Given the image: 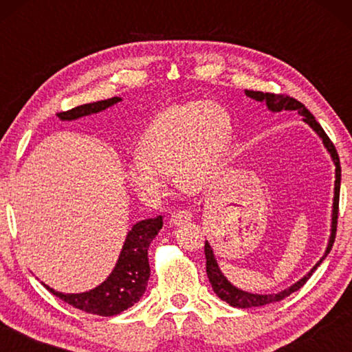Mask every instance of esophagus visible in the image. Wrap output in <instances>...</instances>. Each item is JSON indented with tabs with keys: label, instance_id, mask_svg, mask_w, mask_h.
Returning a JSON list of instances; mask_svg holds the SVG:
<instances>
[{
	"label": "esophagus",
	"instance_id": "34e87169",
	"mask_svg": "<svg viewBox=\"0 0 352 352\" xmlns=\"http://www.w3.org/2000/svg\"><path fill=\"white\" fill-rule=\"evenodd\" d=\"M190 212L189 211H186V210H175L174 212L170 214V223L172 225H183V223H186V222H189L190 220Z\"/></svg>",
	"mask_w": 352,
	"mask_h": 352
}]
</instances>
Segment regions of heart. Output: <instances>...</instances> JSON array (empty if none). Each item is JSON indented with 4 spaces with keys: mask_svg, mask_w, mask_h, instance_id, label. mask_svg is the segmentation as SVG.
I'll list each match as a JSON object with an SVG mask.
<instances>
[{
    "mask_svg": "<svg viewBox=\"0 0 352 352\" xmlns=\"http://www.w3.org/2000/svg\"><path fill=\"white\" fill-rule=\"evenodd\" d=\"M231 140V118L214 102L166 107L144 130L138 155L126 164V178L142 199L157 201L169 190L175 172L178 186L200 192L222 164Z\"/></svg>",
    "mask_w": 352,
    "mask_h": 352,
    "instance_id": "obj_1",
    "label": "heart"
}]
</instances>
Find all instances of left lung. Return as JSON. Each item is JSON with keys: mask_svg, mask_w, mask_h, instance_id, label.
I'll list each match as a JSON object with an SVG mask.
<instances>
[{"mask_svg": "<svg viewBox=\"0 0 352 352\" xmlns=\"http://www.w3.org/2000/svg\"><path fill=\"white\" fill-rule=\"evenodd\" d=\"M245 94L248 98L259 100V102H265L269 110L272 111H283V110H296L300 115L302 116V121L307 122L315 132L320 135V138L323 140L324 146L327 151H329L331 157L333 160V164H336V190H333V210H332V230H331V239L329 243H327L326 253L323 258H321L317 264H315L314 269L307 273V275L300 279L296 284L292 285V287L285 289L279 294H273V295H256V294H248V292H243L236 289L233 284L228 283L222 272H220L217 261L214 258L212 248L208 241H205V258H206V275L210 283L212 285V290L216 292V295L228 302L230 306L233 307H241V309H247V307H258V306H264V305H270V302L275 301H281L285 296H289L290 294H294L298 289H301L302 285L307 283V279L312 276V273L317 270V267L323 262V259L329 254L331 248L333 245V241H336V233H337V219H338V200H340V180H342V168H340V158H338V153L336 151V146L333 142L329 140V136L326 135L323 127L315 121V118L311 111H309L305 105H302L300 100H296L295 98H290L287 94H275V93H262V91H253V90H245Z\"/></svg>", "mask_w": 352, "mask_h": 352, "instance_id": "8db88e82", "label": "left lung"}]
</instances>
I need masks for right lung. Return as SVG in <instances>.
<instances>
[{
	"label": "right lung",
	"instance_id": "obj_1",
	"mask_svg": "<svg viewBox=\"0 0 352 352\" xmlns=\"http://www.w3.org/2000/svg\"><path fill=\"white\" fill-rule=\"evenodd\" d=\"M119 100L121 98H110L93 104H83L71 110L57 113V116L62 121H71V119L102 111ZM162 216L141 220V222L133 225V228L129 231L126 242H124L115 269L96 289L83 292V294H62V292H56L47 285L45 287L52 295L60 298L62 301L68 302L69 306L79 309V311L99 315V317H111V315L121 314L126 309L132 307L135 302H138L146 292L148 276H151L147 250L155 236L158 234V231L162 230Z\"/></svg>",
	"mask_w": 352,
	"mask_h": 352
}]
</instances>
